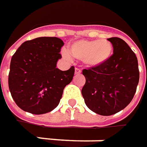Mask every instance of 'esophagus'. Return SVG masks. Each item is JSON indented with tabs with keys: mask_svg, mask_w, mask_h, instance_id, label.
Instances as JSON below:
<instances>
[{
	"mask_svg": "<svg viewBox=\"0 0 147 147\" xmlns=\"http://www.w3.org/2000/svg\"><path fill=\"white\" fill-rule=\"evenodd\" d=\"M81 69H78V68H76L75 69V74H81Z\"/></svg>",
	"mask_w": 147,
	"mask_h": 147,
	"instance_id": "obj_1",
	"label": "esophagus"
}]
</instances>
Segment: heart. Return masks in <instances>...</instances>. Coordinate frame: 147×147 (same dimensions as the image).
<instances>
[{"instance_id":"obj_1","label":"heart","mask_w":147,"mask_h":147,"mask_svg":"<svg viewBox=\"0 0 147 147\" xmlns=\"http://www.w3.org/2000/svg\"><path fill=\"white\" fill-rule=\"evenodd\" d=\"M113 47L108 40H80L72 43L69 51H65L63 55L69 59L72 56L79 61H83L90 67H96L105 63L112 55Z\"/></svg>"}]
</instances>
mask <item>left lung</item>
Segmentation results:
<instances>
[{"mask_svg": "<svg viewBox=\"0 0 147 147\" xmlns=\"http://www.w3.org/2000/svg\"><path fill=\"white\" fill-rule=\"evenodd\" d=\"M114 53L105 63L82 69L85 104L100 115H115L133 100L139 82L138 58L123 39L110 37Z\"/></svg>", "mask_w": 147, "mask_h": 147, "instance_id": "1", "label": "left lung"}]
</instances>
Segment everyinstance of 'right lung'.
<instances>
[{
	"instance_id": "add662e5",
	"label": "right lung",
	"mask_w": 147,
	"mask_h": 147,
	"mask_svg": "<svg viewBox=\"0 0 147 147\" xmlns=\"http://www.w3.org/2000/svg\"><path fill=\"white\" fill-rule=\"evenodd\" d=\"M64 42L55 37L26 41L13 55L9 88L16 105L24 111L42 115L59 103L64 88L73 79L74 67L61 71L56 68Z\"/></svg>"
}]
</instances>
